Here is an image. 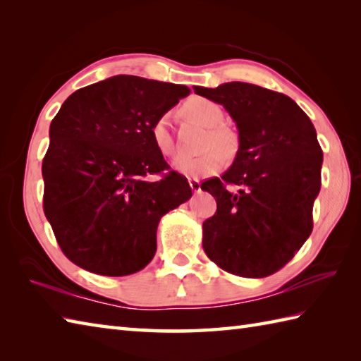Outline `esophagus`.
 <instances>
[{"mask_svg":"<svg viewBox=\"0 0 361 361\" xmlns=\"http://www.w3.org/2000/svg\"><path fill=\"white\" fill-rule=\"evenodd\" d=\"M189 186H190V189H192V192H195V194H198L202 190V185H200V181H198L197 178H190L189 180Z\"/></svg>","mask_w":361,"mask_h":361,"instance_id":"esophagus-1","label":"esophagus"}]
</instances>
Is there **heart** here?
<instances>
[{
	"instance_id": "obj_1",
	"label": "heart",
	"mask_w": 361,
	"mask_h": 361,
	"mask_svg": "<svg viewBox=\"0 0 361 361\" xmlns=\"http://www.w3.org/2000/svg\"><path fill=\"white\" fill-rule=\"evenodd\" d=\"M183 113L188 118L208 127L200 149L202 153L194 157H181L173 163L176 172L192 178H204L217 173L225 166V157L231 158L239 149V140L231 128L221 126L225 113L221 106L204 97H192L183 105ZM152 142L163 157L173 158L178 149L171 130V116L161 114L150 128Z\"/></svg>"
}]
</instances>
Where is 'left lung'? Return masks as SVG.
Here are the masks:
<instances>
[{
	"mask_svg": "<svg viewBox=\"0 0 361 361\" xmlns=\"http://www.w3.org/2000/svg\"><path fill=\"white\" fill-rule=\"evenodd\" d=\"M194 91L224 105L239 130L231 167L202 185L217 202L203 221V250L221 270L265 278L293 259L313 229L323 164L315 127L288 96L252 83Z\"/></svg>",
	"mask_w": 361,
	"mask_h": 361,
	"instance_id": "obj_1",
	"label": "left lung"
}]
</instances>
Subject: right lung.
I'll return each mask as SVG.
<instances>
[{"label":"right lung","mask_w":361,"mask_h":361,"mask_svg":"<svg viewBox=\"0 0 361 361\" xmlns=\"http://www.w3.org/2000/svg\"><path fill=\"white\" fill-rule=\"evenodd\" d=\"M189 93L185 85L121 74L63 102L42 164L43 211L73 264L127 276L155 256L161 217L188 202L192 189L171 171L150 128Z\"/></svg>","instance_id":"right-lung-1"}]
</instances>
